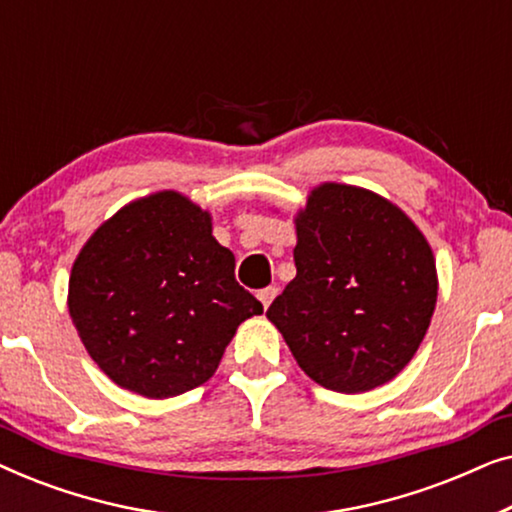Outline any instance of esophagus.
Segmentation results:
<instances>
[{
	"mask_svg": "<svg viewBox=\"0 0 512 512\" xmlns=\"http://www.w3.org/2000/svg\"><path fill=\"white\" fill-rule=\"evenodd\" d=\"M256 296H258V300H261V303H263L265 310H268V305H270L272 300H275V296H277V289H275V286H265V289L258 291Z\"/></svg>",
	"mask_w": 512,
	"mask_h": 512,
	"instance_id": "1",
	"label": "esophagus"
}]
</instances>
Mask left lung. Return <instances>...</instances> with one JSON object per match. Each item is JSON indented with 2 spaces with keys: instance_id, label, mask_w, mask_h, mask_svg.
Wrapping results in <instances>:
<instances>
[{
  "instance_id": "obj_1",
  "label": "left lung",
  "mask_w": 512,
  "mask_h": 512,
  "mask_svg": "<svg viewBox=\"0 0 512 512\" xmlns=\"http://www.w3.org/2000/svg\"><path fill=\"white\" fill-rule=\"evenodd\" d=\"M296 233V277L268 319L298 366L340 394L394 380L436 310L429 242L389 200L345 184L314 188Z\"/></svg>"
}]
</instances>
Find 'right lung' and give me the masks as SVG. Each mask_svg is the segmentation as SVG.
<instances>
[{
    "label": "right lung",
    "instance_id": "obj_1",
    "mask_svg": "<svg viewBox=\"0 0 512 512\" xmlns=\"http://www.w3.org/2000/svg\"><path fill=\"white\" fill-rule=\"evenodd\" d=\"M261 312L209 214L174 191L102 223L69 277V314L88 354L118 387L146 398L205 384L237 326Z\"/></svg>",
    "mask_w": 512,
    "mask_h": 512
}]
</instances>
